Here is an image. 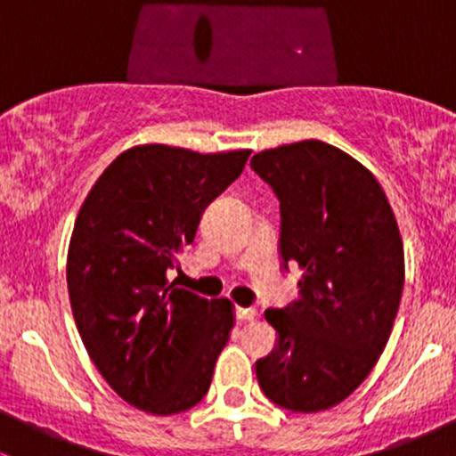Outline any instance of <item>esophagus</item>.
Here are the masks:
<instances>
[{"label": "esophagus", "mask_w": 456, "mask_h": 456, "mask_svg": "<svg viewBox=\"0 0 456 456\" xmlns=\"http://www.w3.org/2000/svg\"><path fill=\"white\" fill-rule=\"evenodd\" d=\"M256 315H257V311L254 309V306H238V309H236V317L240 322L256 320Z\"/></svg>", "instance_id": "esophagus-1"}]
</instances>
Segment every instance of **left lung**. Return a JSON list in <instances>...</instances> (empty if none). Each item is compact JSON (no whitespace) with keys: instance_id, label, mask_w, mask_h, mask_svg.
<instances>
[{"instance_id":"obj_1","label":"left lung","mask_w":456,"mask_h":456,"mask_svg":"<svg viewBox=\"0 0 456 456\" xmlns=\"http://www.w3.org/2000/svg\"><path fill=\"white\" fill-rule=\"evenodd\" d=\"M251 167L280 199L284 265L300 297L266 309L278 348L256 364L262 393L296 412L338 406L384 353L403 291V242L369 169L322 141L257 151Z\"/></svg>"}]
</instances>
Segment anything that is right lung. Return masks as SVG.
<instances>
[{
    "label": "right lung",
    "mask_w": 456,
    "mask_h": 456,
    "mask_svg": "<svg viewBox=\"0 0 456 456\" xmlns=\"http://www.w3.org/2000/svg\"><path fill=\"white\" fill-rule=\"evenodd\" d=\"M251 150L147 142L118 154L81 205L68 247V293L84 346L110 388L150 415L205 397L236 317L169 282L200 216L245 169Z\"/></svg>",
    "instance_id": "add662e5"
}]
</instances>
